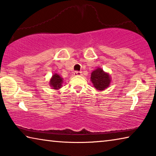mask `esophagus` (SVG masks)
<instances>
[{
    "label": "esophagus",
    "mask_w": 156,
    "mask_h": 156,
    "mask_svg": "<svg viewBox=\"0 0 156 156\" xmlns=\"http://www.w3.org/2000/svg\"><path fill=\"white\" fill-rule=\"evenodd\" d=\"M73 74H74L76 76H82V74H83V73H82L81 72H78V71H76V72H75Z\"/></svg>",
    "instance_id": "1"
}]
</instances>
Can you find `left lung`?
Returning <instances> with one entry per match:
<instances>
[{
  "label": "left lung",
  "instance_id": "obj_1",
  "mask_svg": "<svg viewBox=\"0 0 156 156\" xmlns=\"http://www.w3.org/2000/svg\"><path fill=\"white\" fill-rule=\"evenodd\" d=\"M91 80L95 88L98 90H104L109 87L111 83V79L108 73L103 72L101 69H97L91 75Z\"/></svg>",
  "mask_w": 156,
  "mask_h": 156
}]
</instances>
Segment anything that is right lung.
I'll return each instance as SVG.
<instances>
[{
  "label": "right lung",
  "mask_w": 156,
  "mask_h": 156,
  "mask_svg": "<svg viewBox=\"0 0 156 156\" xmlns=\"http://www.w3.org/2000/svg\"><path fill=\"white\" fill-rule=\"evenodd\" d=\"M62 82V78L59 75L56 73V74H54L52 76L51 80H50L49 84L51 85V87H52V88L54 89H58L61 87Z\"/></svg>",
  "instance_id": "1"
}]
</instances>
